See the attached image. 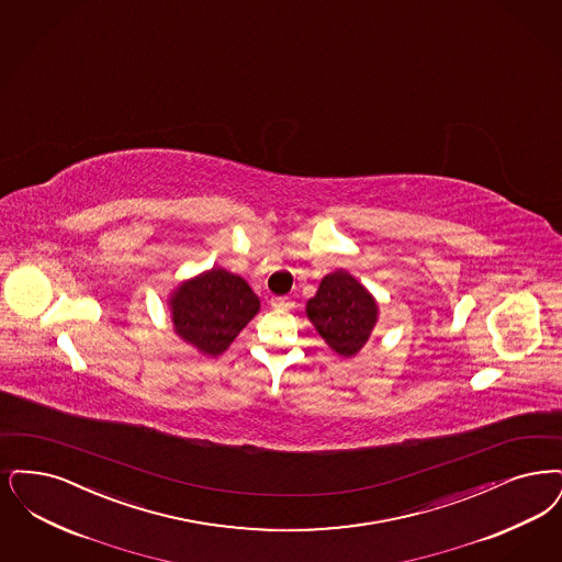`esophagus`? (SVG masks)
<instances>
[{"instance_id":"esophagus-1","label":"esophagus","mask_w":562,"mask_h":562,"mask_svg":"<svg viewBox=\"0 0 562 562\" xmlns=\"http://www.w3.org/2000/svg\"><path fill=\"white\" fill-rule=\"evenodd\" d=\"M270 303L273 310H292L294 305L289 296H271Z\"/></svg>"}]
</instances>
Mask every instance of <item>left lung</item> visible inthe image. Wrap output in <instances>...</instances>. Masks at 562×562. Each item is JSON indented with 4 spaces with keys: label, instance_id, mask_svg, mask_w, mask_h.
<instances>
[{
    "label": "left lung",
    "instance_id": "left-lung-1",
    "mask_svg": "<svg viewBox=\"0 0 562 562\" xmlns=\"http://www.w3.org/2000/svg\"><path fill=\"white\" fill-rule=\"evenodd\" d=\"M379 307L372 294L347 271L328 273L314 299L307 303V315L315 330L340 356H356L376 324Z\"/></svg>",
    "mask_w": 562,
    "mask_h": 562
}]
</instances>
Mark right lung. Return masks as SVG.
Returning a JSON list of instances; mask_svg holds the SVG:
<instances>
[{"label":"right lung","mask_w":562,"mask_h":562,"mask_svg":"<svg viewBox=\"0 0 562 562\" xmlns=\"http://www.w3.org/2000/svg\"><path fill=\"white\" fill-rule=\"evenodd\" d=\"M171 310L181 338L206 356H220L259 312V299L240 276L213 268L183 282Z\"/></svg>","instance_id":"right-lung-1"}]
</instances>
